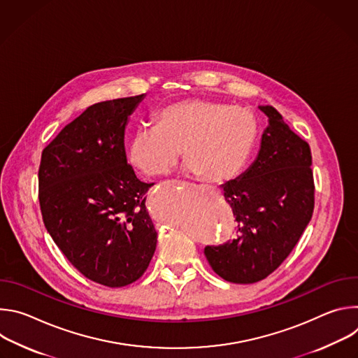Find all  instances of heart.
Returning <instances> with one entry per match:
<instances>
[{"instance_id":"1","label":"heart","mask_w":358,"mask_h":358,"mask_svg":"<svg viewBox=\"0 0 358 358\" xmlns=\"http://www.w3.org/2000/svg\"><path fill=\"white\" fill-rule=\"evenodd\" d=\"M157 126H141L129 140L130 164L147 177L171 173L181 157L185 170L222 182L246 163L258 137V123L245 108H232L210 99H185L163 108Z\"/></svg>"}]
</instances>
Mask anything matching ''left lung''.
I'll return each instance as SVG.
<instances>
[{"mask_svg":"<svg viewBox=\"0 0 358 358\" xmlns=\"http://www.w3.org/2000/svg\"><path fill=\"white\" fill-rule=\"evenodd\" d=\"M258 156L238 178L221 185L238 222L236 236L203 249L213 271L232 283H255L289 257L315 208L309 144L272 106Z\"/></svg>","mask_w":358,"mask_h":358,"instance_id":"left-lung-1","label":"left lung"}]
</instances>
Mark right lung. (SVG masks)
Listing matches in <instances>:
<instances>
[{"instance_id":"add662e5","label":"right lung","mask_w":358,"mask_h":358,"mask_svg":"<svg viewBox=\"0 0 358 358\" xmlns=\"http://www.w3.org/2000/svg\"><path fill=\"white\" fill-rule=\"evenodd\" d=\"M145 94L100 101L66 124L42 151L39 203L43 224L66 259L109 287L147 269L157 232L147 191L127 164L124 130Z\"/></svg>"}]
</instances>
